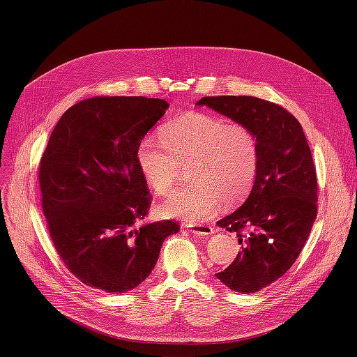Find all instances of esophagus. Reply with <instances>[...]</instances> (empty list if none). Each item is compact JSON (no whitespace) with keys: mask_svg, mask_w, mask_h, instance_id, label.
I'll return each instance as SVG.
<instances>
[{"mask_svg":"<svg viewBox=\"0 0 357 357\" xmlns=\"http://www.w3.org/2000/svg\"><path fill=\"white\" fill-rule=\"evenodd\" d=\"M186 229H190V231L197 236H211L214 233V229L207 226V224H190V226H186Z\"/></svg>","mask_w":357,"mask_h":357,"instance_id":"esophagus-1","label":"esophagus"}]
</instances>
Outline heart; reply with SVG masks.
Returning a JSON list of instances; mask_svg holds the SVG:
<instances>
[{
	"label": "heart",
	"mask_w": 357,
	"mask_h": 357,
	"mask_svg": "<svg viewBox=\"0 0 357 357\" xmlns=\"http://www.w3.org/2000/svg\"><path fill=\"white\" fill-rule=\"evenodd\" d=\"M139 171L150 190L165 194L190 165V185L169 194L158 207L165 218L202 222L221 204L245 198L255 183L259 147L252 130L240 123L192 112L169 121L160 140L144 136L136 149Z\"/></svg>",
	"instance_id": "b5f03b06"
}]
</instances>
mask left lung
<instances>
[{
  "label": "left lung",
  "mask_w": 357,
  "mask_h": 357,
  "mask_svg": "<svg viewBox=\"0 0 357 357\" xmlns=\"http://www.w3.org/2000/svg\"><path fill=\"white\" fill-rule=\"evenodd\" d=\"M208 107L252 130L259 147L253 188L240 207L217 221L237 233L241 252L215 273L234 292L253 294L282 276L301 253L317 215V175L299 121L256 97H204Z\"/></svg>",
  "instance_id": "obj_1"
}]
</instances>
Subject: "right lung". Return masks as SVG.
Masks as SVG:
<instances>
[{
    "instance_id": "1",
    "label": "right lung",
    "mask_w": 357,
    "mask_h": 357,
    "mask_svg": "<svg viewBox=\"0 0 357 357\" xmlns=\"http://www.w3.org/2000/svg\"><path fill=\"white\" fill-rule=\"evenodd\" d=\"M167 108L159 98L93 97L52 131L39 172L43 214L56 252L91 288L135 289L181 229L172 220L135 229L150 207L136 149Z\"/></svg>"
}]
</instances>
